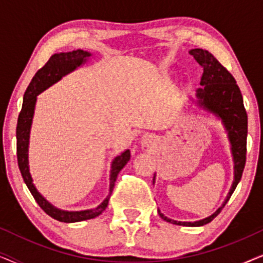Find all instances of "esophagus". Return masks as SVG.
<instances>
[{
	"mask_svg": "<svg viewBox=\"0 0 263 263\" xmlns=\"http://www.w3.org/2000/svg\"><path fill=\"white\" fill-rule=\"evenodd\" d=\"M153 141V136H151V135H145L142 138V143L143 145H149L151 142Z\"/></svg>",
	"mask_w": 263,
	"mask_h": 263,
	"instance_id": "esophagus-1",
	"label": "esophagus"
}]
</instances>
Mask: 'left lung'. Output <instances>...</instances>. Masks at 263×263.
<instances>
[{
	"label": "left lung",
	"instance_id": "left-lung-1",
	"mask_svg": "<svg viewBox=\"0 0 263 263\" xmlns=\"http://www.w3.org/2000/svg\"><path fill=\"white\" fill-rule=\"evenodd\" d=\"M189 53L193 55L196 62L203 68V74L200 81V85L202 87L196 89L197 105L214 114L215 116L220 118L224 124L226 132H228L230 143H231V152L233 163H235V166H233L235 179H233L231 189H230L222 206L202 220L194 222L176 221L165 217L159 210H158V214L165 221L175 225L202 226L211 222L220 213L242 178L247 159L248 116L243 104L242 93H240L238 85L236 84L235 78L232 77L231 73L224 66H221V63L207 50L192 49ZM154 179H156V176L153 177V184Z\"/></svg>",
	"mask_w": 263,
	"mask_h": 263
}]
</instances>
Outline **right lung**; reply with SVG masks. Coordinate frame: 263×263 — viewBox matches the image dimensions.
Listing matches in <instances>:
<instances>
[{
    "label": "right lung",
    "mask_w": 263,
    "mask_h": 263,
    "mask_svg": "<svg viewBox=\"0 0 263 263\" xmlns=\"http://www.w3.org/2000/svg\"><path fill=\"white\" fill-rule=\"evenodd\" d=\"M91 56V53L84 50H74L70 52H60L55 53L50 57L48 62L39 69L32 79L30 85L24 95V103L21 111L17 118L16 125V156H17V165H19L21 176H23L24 182L26 183L28 190H30L32 196L37 201L39 207L45 212L50 217L56 219V220L62 222H77L93 219L102 214L109 203V199L111 193H112L115 182H116L117 176L120 171L125 166L130 159V151L125 149L120 156L115 158L111 165L110 174V194L105 200L99 204L97 208L80 212H68L62 211L59 208L53 207L49 201L44 199L32 182V177L30 174V166H28V142H30V132L32 125V118L34 114V106L37 102V96L44 91L50 86L55 84L62 79V77L67 75L70 71L77 69L86 60Z\"/></svg>",
    "instance_id": "add662e5"
}]
</instances>
